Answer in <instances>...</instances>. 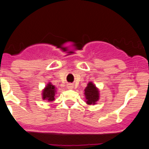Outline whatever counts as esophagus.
I'll return each mask as SVG.
<instances>
[{
	"mask_svg": "<svg viewBox=\"0 0 149 149\" xmlns=\"http://www.w3.org/2000/svg\"><path fill=\"white\" fill-rule=\"evenodd\" d=\"M74 86H73V85H72V84H68V89H72V88H73Z\"/></svg>",
	"mask_w": 149,
	"mask_h": 149,
	"instance_id": "obj_1",
	"label": "esophagus"
}]
</instances>
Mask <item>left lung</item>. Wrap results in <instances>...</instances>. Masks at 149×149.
I'll return each instance as SVG.
<instances>
[{
  "instance_id": "1",
  "label": "left lung",
  "mask_w": 149,
  "mask_h": 149,
  "mask_svg": "<svg viewBox=\"0 0 149 149\" xmlns=\"http://www.w3.org/2000/svg\"><path fill=\"white\" fill-rule=\"evenodd\" d=\"M86 103L88 105H95L99 100V90L93 82H89L84 89Z\"/></svg>"
}]
</instances>
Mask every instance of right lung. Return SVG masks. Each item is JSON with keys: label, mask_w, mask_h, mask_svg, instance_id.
I'll use <instances>...</instances> for the list:
<instances>
[{"label": "right lung", "mask_w": 149, "mask_h": 149, "mask_svg": "<svg viewBox=\"0 0 149 149\" xmlns=\"http://www.w3.org/2000/svg\"><path fill=\"white\" fill-rule=\"evenodd\" d=\"M56 88L51 82L48 83L42 90V99L47 100L48 102H51L55 100V95L56 93Z\"/></svg>", "instance_id": "1"}]
</instances>
